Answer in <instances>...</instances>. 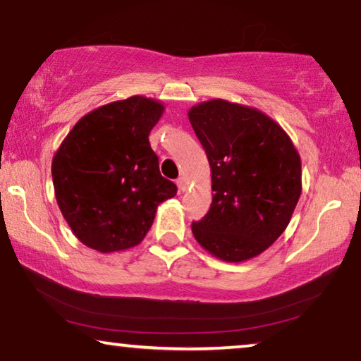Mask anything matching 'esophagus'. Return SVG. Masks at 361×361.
I'll return each instance as SVG.
<instances>
[{"label": "esophagus", "instance_id": "1", "mask_svg": "<svg viewBox=\"0 0 361 361\" xmlns=\"http://www.w3.org/2000/svg\"><path fill=\"white\" fill-rule=\"evenodd\" d=\"M176 185H178V188H180V191H186V190H188V186H190L188 180H186V178H183V176L178 178Z\"/></svg>", "mask_w": 361, "mask_h": 361}]
</instances>
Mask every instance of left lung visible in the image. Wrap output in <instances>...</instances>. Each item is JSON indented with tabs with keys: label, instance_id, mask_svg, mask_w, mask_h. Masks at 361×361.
I'll return each mask as SVG.
<instances>
[{
	"label": "left lung",
	"instance_id": "left-lung-1",
	"mask_svg": "<svg viewBox=\"0 0 361 361\" xmlns=\"http://www.w3.org/2000/svg\"><path fill=\"white\" fill-rule=\"evenodd\" d=\"M211 166L213 203L191 224L209 254L243 262L284 233L302 193V165L290 137L261 110L213 99L190 109Z\"/></svg>",
	"mask_w": 361,
	"mask_h": 361
}]
</instances>
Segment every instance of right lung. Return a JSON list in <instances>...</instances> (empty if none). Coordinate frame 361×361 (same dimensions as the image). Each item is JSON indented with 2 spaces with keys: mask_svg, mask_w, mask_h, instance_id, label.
I'll return each instance as SVG.
<instances>
[{
  "mask_svg": "<svg viewBox=\"0 0 361 361\" xmlns=\"http://www.w3.org/2000/svg\"><path fill=\"white\" fill-rule=\"evenodd\" d=\"M163 110L143 95L110 102L84 115L57 148L51 168L57 204L87 247L107 254L137 246L158 204L176 195L148 142Z\"/></svg>",
  "mask_w": 361,
  "mask_h": 361,
  "instance_id": "right-lung-1",
  "label": "right lung"
}]
</instances>
